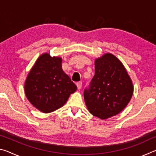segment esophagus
<instances>
[{
  "instance_id": "34e87169",
  "label": "esophagus",
  "mask_w": 156,
  "mask_h": 156,
  "mask_svg": "<svg viewBox=\"0 0 156 156\" xmlns=\"http://www.w3.org/2000/svg\"><path fill=\"white\" fill-rule=\"evenodd\" d=\"M76 85H77V87L78 89H80L82 87V85H83V83H82V82H78V83H76Z\"/></svg>"
}]
</instances>
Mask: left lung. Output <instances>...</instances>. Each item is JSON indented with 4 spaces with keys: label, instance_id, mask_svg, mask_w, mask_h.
Here are the masks:
<instances>
[{
    "label": "left lung",
    "instance_id": "obj_1",
    "mask_svg": "<svg viewBox=\"0 0 156 156\" xmlns=\"http://www.w3.org/2000/svg\"><path fill=\"white\" fill-rule=\"evenodd\" d=\"M133 86L124 65L112 54L95 60V74L84 98L89 112L105 120L117 115L130 101Z\"/></svg>",
    "mask_w": 156,
    "mask_h": 156
}]
</instances>
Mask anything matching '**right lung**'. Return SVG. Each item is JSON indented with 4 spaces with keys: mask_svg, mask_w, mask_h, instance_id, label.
<instances>
[{
    "mask_svg": "<svg viewBox=\"0 0 156 156\" xmlns=\"http://www.w3.org/2000/svg\"><path fill=\"white\" fill-rule=\"evenodd\" d=\"M77 87L62 69V59L44 54L29 73L25 84L27 99L43 113L56 110L65 104Z\"/></svg>",
    "mask_w": 156,
    "mask_h": 156,
    "instance_id": "right-lung-1",
    "label": "right lung"
}]
</instances>
